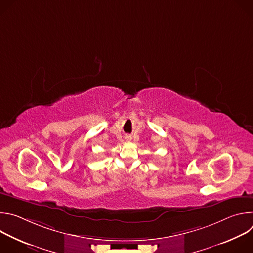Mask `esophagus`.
<instances>
[{"label": "esophagus", "mask_w": 253, "mask_h": 253, "mask_svg": "<svg viewBox=\"0 0 253 253\" xmlns=\"http://www.w3.org/2000/svg\"><path fill=\"white\" fill-rule=\"evenodd\" d=\"M126 139H127V141H130V140H131V136H130V135L126 136Z\"/></svg>", "instance_id": "34e87169"}]
</instances>
